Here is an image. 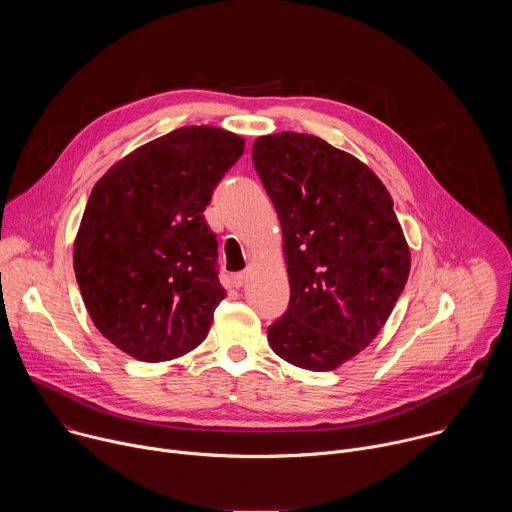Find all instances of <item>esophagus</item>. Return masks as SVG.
Listing matches in <instances>:
<instances>
[{
    "label": "esophagus",
    "mask_w": 512,
    "mask_h": 512,
    "mask_svg": "<svg viewBox=\"0 0 512 512\" xmlns=\"http://www.w3.org/2000/svg\"><path fill=\"white\" fill-rule=\"evenodd\" d=\"M247 277H249V271H239V273H235V275H233L235 287H243L245 281H247Z\"/></svg>",
    "instance_id": "1"
}]
</instances>
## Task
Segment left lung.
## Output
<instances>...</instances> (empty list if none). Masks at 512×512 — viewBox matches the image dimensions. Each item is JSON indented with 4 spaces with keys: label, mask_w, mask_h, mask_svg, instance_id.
Returning <instances> with one entry per match:
<instances>
[{
    "label": "left lung",
    "mask_w": 512,
    "mask_h": 512,
    "mask_svg": "<svg viewBox=\"0 0 512 512\" xmlns=\"http://www.w3.org/2000/svg\"><path fill=\"white\" fill-rule=\"evenodd\" d=\"M251 156L279 216L291 289L267 340L300 369L334 371L373 342L407 283L393 198L371 168L316 135H263Z\"/></svg>",
    "instance_id": "obj_1"
}]
</instances>
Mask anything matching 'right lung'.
<instances>
[{
	"mask_svg": "<svg viewBox=\"0 0 512 512\" xmlns=\"http://www.w3.org/2000/svg\"><path fill=\"white\" fill-rule=\"evenodd\" d=\"M243 152L245 139L221 127H180L95 184L75 241V273L93 324L129 356L172 360L206 338L227 294L202 212Z\"/></svg>",
	"mask_w": 512,
	"mask_h": 512,
	"instance_id": "obj_1",
	"label": "right lung"
}]
</instances>
